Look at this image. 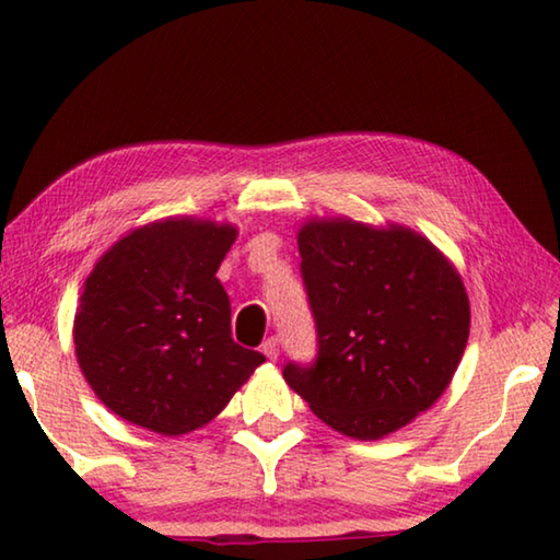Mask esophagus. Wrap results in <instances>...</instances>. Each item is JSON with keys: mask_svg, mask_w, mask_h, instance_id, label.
Segmentation results:
<instances>
[{"mask_svg": "<svg viewBox=\"0 0 560 560\" xmlns=\"http://www.w3.org/2000/svg\"><path fill=\"white\" fill-rule=\"evenodd\" d=\"M261 350H264V355H267L269 360H277V358H279V338L271 336V338L264 340Z\"/></svg>", "mask_w": 560, "mask_h": 560, "instance_id": "esophagus-1", "label": "esophagus"}]
</instances>
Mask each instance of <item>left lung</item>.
Listing matches in <instances>:
<instances>
[{
	"label": "left lung",
	"instance_id": "8db88e82",
	"mask_svg": "<svg viewBox=\"0 0 560 560\" xmlns=\"http://www.w3.org/2000/svg\"><path fill=\"white\" fill-rule=\"evenodd\" d=\"M301 277L316 318V363L283 381L328 428L383 440L447 390L469 338V296L454 264L402 224L306 220Z\"/></svg>",
	"mask_w": 560,
	"mask_h": 560
}]
</instances>
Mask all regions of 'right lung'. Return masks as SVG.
<instances>
[{
    "label": "right lung",
    "instance_id": "obj_1",
    "mask_svg": "<svg viewBox=\"0 0 560 560\" xmlns=\"http://www.w3.org/2000/svg\"><path fill=\"white\" fill-rule=\"evenodd\" d=\"M230 222L167 217L136 226L96 261L73 318L75 360L98 400L138 428H205L264 363L232 340L217 279Z\"/></svg>",
    "mask_w": 560,
    "mask_h": 560
}]
</instances>
